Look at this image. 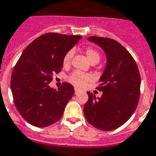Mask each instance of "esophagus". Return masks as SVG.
Returning <instances> with one entry per match:
<instances>
[{
    "mask_svg": "<svg viewBox=\"0 0 156 156\" xmlns=\"http://www.w3.org/2000/svg\"><path fill=\"white\" fill-rule=\"evenodd\" d=\"M74 91H75V93L77 94L78 92V91H80V90H79V89H78V88H76V87H75V88H74Z\"/></svg>",
    "mask_w": 156,
    "mask_h": 156,
    "instance_id": "esophagus-1",
    "label": "esophagus"
}]
</instances>
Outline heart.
<instances>
[{
	"label": "heart",
	"mask_w": 156,
	"mask_h": 156,
	"mask_svg": "<svg viewBox=\"0 0 156 156\" xmlns=\"http://www.w3.org/2000/svg\"><path fill=\"white\" fill-rule=\"evenodd\" d=\"M85 54L91 64H97L100 61L101 55L97 50L93 49L91 47H88L85 50ZM72 57H73V52L72 51H69L65 54L64 59H63L64 67L69 66L71 64V60H72ZM91 80H92V76L91 74L82 73L80 71H74L69 77V81L70 83L78 87H85L87 83L91 82Z\"/></svg>",
	"instance_id": "obj_1"
}]
</instances>
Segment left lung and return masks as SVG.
<instances>
[{"instance_id":"left-lung-1","label":"left lung","mask_w":156,"mask_h":156,"mask_svg":"<svg viewBox=\"0 0 156 156\" xmlns=\"http://www.w3.org/2000/svg\"><path fill=\"white\" fill-rule=\"evenodd\" d=\"M88 41L101 47L107 60L97 87L103 92L101 97L87 92L84 115L97 129L114 130L126 123L136 110L141 86L138 67L128 50L115 40L92 36Z\"/></svg>"}]
</instances>
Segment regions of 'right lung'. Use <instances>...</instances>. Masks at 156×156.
Segmentation results:
<instances>
[{"instance_id":"add662e5","label":"right lung","mask_w":156,"mask_h":156,"mask_svg":"<svg viewBox=\"0 0 156 156\" xmlns=\"http://www.w3.org/2000/svg\"><path fill=\"white\" fill-rule=\"evenodd\" d=\"M82 36L48 33L32 41L23 51L12 72L14 103L28 123L45 128L62 117L66 105L74 94L73 87L63 83L58 90L49 83L63 68V59Z\"/></svg>"}]
</instances>
